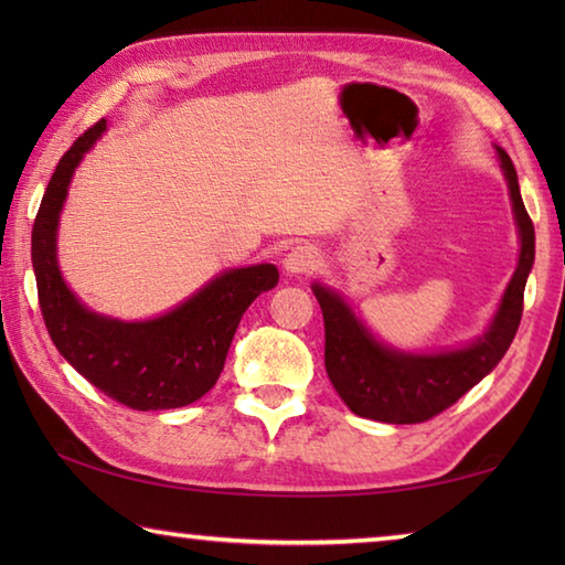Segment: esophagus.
<instances>
[{
  "label": "esophagus",
  "mask_w": 565,
  "mask_h": 565,
  "mask_svg": "<svg viewBox=\"0 0 565 565\" xmlns=\"http://www.w3.org/2000/svg\"><path fill=\"white\" fill-rule=\"evenodd\" d=\"M321 264V254L317 252V246H296L291 248L289 254H286L284 259V271L289 276H303V274H311L317 271Z\"/></svg>",
  "instance_id": "1"
}]
</instances>
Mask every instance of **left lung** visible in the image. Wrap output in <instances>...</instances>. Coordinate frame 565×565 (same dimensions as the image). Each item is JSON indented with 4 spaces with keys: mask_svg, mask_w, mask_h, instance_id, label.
Segmentation results:
<instances>
[{
    "mask_svg": "<svg viewBox=\"0 0 565 565\" xmlns=\"http://www.w3.org/2000/svg\"><path fill=\"white\" fill-rule=\"evenodd\" d=\"M495 154L509 181L521 254L483 337L461 349L438 353L391 349L363 327L339 291L323 284L311 286L327 331V349H323L327 374L343 404L356 416L384 420V424H420L434 418L454 406L483 376H489L509 351L521 323L525 279L535 259V234L523 206L513 161L501 147H495Z\"/></svg>",
    "mask_w": 565,
    "mask_h": 565,
    "instance_id": "obj_1",
    "label": "left lung"
}]
</instances>
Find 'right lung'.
<instances>
[{
    "label": "right lung",
    "instance_id": "add662e5",
    "mask_svg": "<svg viewBox=\"0 0 565 565\" xmlns=\"http://www.w3.org/2000/svg\"><path fill=\"white\" fill-rule=\"evenodd\" d=\"M107 131V119L60 159L32 228V264L46 331L62 356L102 394L137 411L194 404L216 384L238 321L256 296L279 284L274 264L214 276L186 301L147 321H121L84 306L56 262V228L74 169Z\"/></svg>",
    "mask_w": 565,
    "mask_h": 565
}]
</instances>
